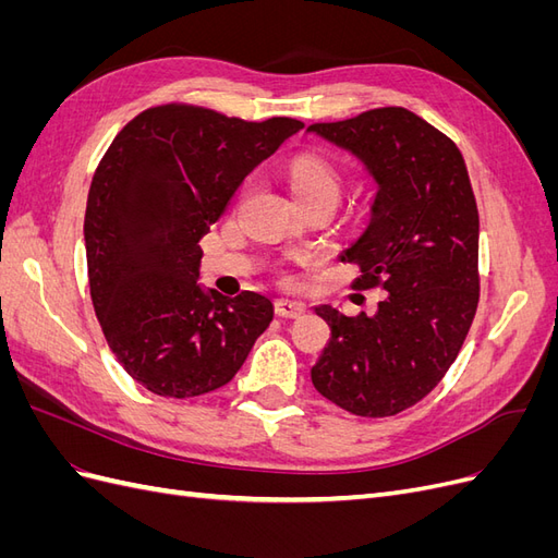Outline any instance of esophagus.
Listing matches in <instances>:
<instances>
[{
	"label": "esophagus",
	"mask_w": 558,
	"mask_h": 558,
	"mask_svg": "<svg viewBox=\"0 0 558 558\" xmlns=\"http://www.w3.org/2000/svg\"><path fill=\"white\" fill-rule=\"evenodd\" d=\"M275 312L281 318H298V316L305 314V307L298 305V302H291V300H283L281 298V300L275 302Z\"/></svg>",
	"instance_id": "obj_1"
}]
</instances>
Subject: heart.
I'll use <instances>...</instances> for the list:
<instances>
[{"label": "heart", "instance_id": "b5f03b06", "mask_svg": "<svg viewBox=\"0 0 558 558\" xmlns=\"http://www.w3.org/2000/svg\"><path fill=\"white\" fill-rule=\"evenodd\" d=\"M291 191L298 205L307 202H330L337 205L342 195V174L337 167L318 154H302L289 167Z\"/></svg>", "mask_w": 558, "mask_h": 558}]
</instances>
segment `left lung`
I'll list each match as a JSON object with an SVG mask.
<instances>
[{
    "instance_id": "obj_1",
    "label": "left lung",
    "mask_w": 558,
    "mask_h": 558,
    "mask_svg": "<svg viewBox=\"0 0 558 558\" xmlns=\"http://www.w3.org/2000/svg\"><path fill=\"white\" fill-rule=\"evenodd\" d=\"M310 132L356 156L377 183L369 223L340 253L356 289H384L373 316L316 307L330 342L316 391L356 416H393L426 398L459 356L480 302V214L465 160L424 118L384 107Z\"/></svg>"
}]
</instances>
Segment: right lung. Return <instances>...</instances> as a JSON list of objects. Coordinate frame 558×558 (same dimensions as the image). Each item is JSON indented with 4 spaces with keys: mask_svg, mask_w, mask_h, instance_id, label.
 I'll use <instances>...</instances> for the list:
<instances>
[{
    "mask_svg": "<svg viewBox=\"0 0 558 558\" xmlns=\"http://www.w3.org/2000/svg\"><path fill=\"white\" fill-rule=\"evenodd\" d=\"M302 128L162 105L134 116L99 160L83 221L90 298L113 356L146 391L181 400L226 386L272 320L260 293L202 289L197 242Z\"/></svg>",
    "mask_w": 558,
    "mask_h": 558,
    "instance_id": "right-lung-1",
    "label": "right lung"
}]
</instances>
